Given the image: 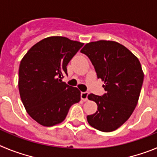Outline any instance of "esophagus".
I'll list each match as a JSON object with an SVG mask.
<instances>
[{
	"label": "esophagus",
	"instance_id": "1",
	"mask_svg": "<svg viewBox=\"0 0 157 157\" xmlns=\"http://www.w3.org/2000/svg\"><path fill=\"white\" fill-rule=\"evenodd\" d=\"M88 93L87 92H82L81 93V99L83 101H88Z\"/></svg>",
	"mask_w": 157,
	"mask_h": 157
}]
</instances>
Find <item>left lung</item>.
<instances>
[{
    "label": "left lung",
    "instance_id": "obj_1",
    "mask_svg": "<svg viewBox=\"0 0 157 157\" xmlns=\"http://www.w3.org/2000/svg\"><path fill=\"white\" fill-rule=\"evenodd\" d=\"M81 52L90 58L106 91L103 96L88 95L98 111L87 116V121L98 130L113 131L128 120L138 104L144 79L141 63L128 48L114 41L87 43Z\"/></svg>",
    "mask_w": 157,
    "mask_h": 157
}]
</instances>
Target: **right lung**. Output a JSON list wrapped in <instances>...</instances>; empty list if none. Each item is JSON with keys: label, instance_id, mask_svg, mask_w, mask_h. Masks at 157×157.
<instances>
[{"label": "right lung", "instance_id": "1", "mask_svg": "<svg viewBox=\"0 0 157 157\" xmlns=\"http://www.w3.org/2000/svg\"><path fill=\"white\" fill-rule=\"evenodd\" d=\"M84 45L67 37L52 36L33 45L22 59L19 90L29 116L44 127L65 120L72 105L79 102L81 92L62 78L67 65Z\"/></svg>", "mask_w": 157, "mask_h": 157}]
</instances>
